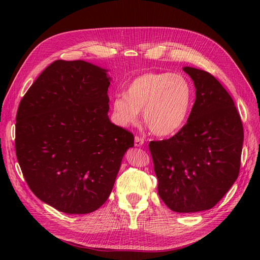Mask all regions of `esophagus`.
Listing matches in <instances>:
<instances>
[{"label": "esophagus", "mask_w": 260, "mask_h": 260, "mask_svg": "<svg viewBox=\"0 0 260 260\" xmlns=\"http://www.w3.org/2000/svg\"><path fill=\"white\" fill-rule=\"evenodd\" d=\"M144 143V139L139 137V136H136L135 137V146H142Z\"/></svg>", "instance_id": "1"}]
</instances>
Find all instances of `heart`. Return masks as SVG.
I'll use <instances>...</instances> for the list:
<instances>
[{
  "instance_id": "obj_1",
  "label": "heart",
  "mask_w": 260,
  "mask_h": 260,
  "mask_svg": "<svg viewBox=\"0 0 260 260\" xmlns=\"http://www.w3.org/2000/svg\"><path fill=\"white\" fill-rule=\"evenodd\" d=\"M192 101V86L182 75L148 72L136 77L125 94L116 95L113 111L121 125L134 124L142 111L149 131L169 136L182 127Z\"/></svg>"
}]
</instances>
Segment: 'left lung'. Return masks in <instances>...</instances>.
<instances>
[{
	"mask_svg": "<svg viewBox=\"0 0 260 260\" xmlns=\"http://www.w3.org/2000/svg\"><path fill=\"white\" fill-rule=\"evenodd\" d=\"M196 99L186 124L172 138L149 142L158 194L177 213L212 209L236 181L243 143L240 116L210 73L183 67Z\"/></svg>",
	"mask_w": 260,
	"mask_h": 260,
	"instance_id": "left-lung-1",
	"label": "left lung"
}]
</instances>
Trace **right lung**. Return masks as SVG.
<instances>
[{"label":"right lung","instance_id":"obj_1","mask_svg":"<svg viewBox=\"0 0 260 260\" xmlns=\"http://www.w3.org/2000/svg\"><path fill=\"white\" fill-rule=\"evenodd\" d=\"M107 70L57 60L21 100L16 154L31 192L66 214H88L111 195L134 135L108 118Z\"/></svg>","mask_w":260,"mask_h":260}]
</instances>
